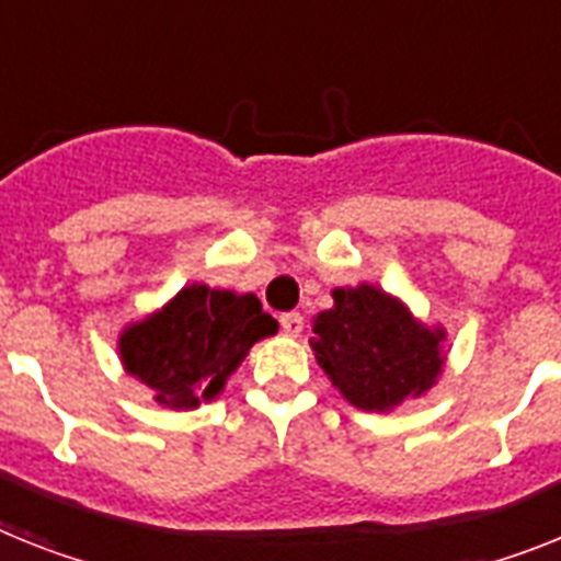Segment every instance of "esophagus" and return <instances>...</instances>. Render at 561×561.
Here are the masks:
<instances>
[{"instance_id": "34e87169", "label": "esophagus", "mask_w": 561, "mask_h": 561, "mask_svg": "<svg viewBox=\"0 0 561 561\" xmlns=\"http://www.w3.org/2000/svg\"><path fill=\"white\" fill-rule=\"evenodd\" d=\"M282 331H285V336H299L305 328V319L302 313H285V317L279 319Z\"/></svg>"}]
</instances>
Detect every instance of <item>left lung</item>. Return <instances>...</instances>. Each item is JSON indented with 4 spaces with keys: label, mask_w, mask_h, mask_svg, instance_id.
<instances>
[{
    "label": "left lung",
    "mask_w": 561,
    "mask_h": 561,
    "mask_svg": "<svg viewBox=\"0 0 561 561\" xmlns=\"http://www.w3.org/2000/svg\"><path fill=\"white\" fill-rule=\"evenodd\" d=\"M333 308L313 317L310 351L342 399L388 413L425 397L445 370V324H427L388 290L362 282L333 288Z\"/></svg>",
    "instance_id": "1"
}]
</instances>
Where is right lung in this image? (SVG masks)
<instances>
[{
  "mask_svg": "<svg viewBox=\"0 0 561 561\" xmlns=\"http://www.w3.org/2000/svg\"><path fill=\"white\" fill-rule=\"evenodd\" d=\"M276 331V319L253 294L193 282L162 308L125 324L116 353L125 374L153 390V402L196 411L222 397L248 351Z\"/></svg>",
  "mask_w": 561,
  "mask_h": 561,
  "instance_id": "1",
  "label": "right lung"
}]
</instances>
